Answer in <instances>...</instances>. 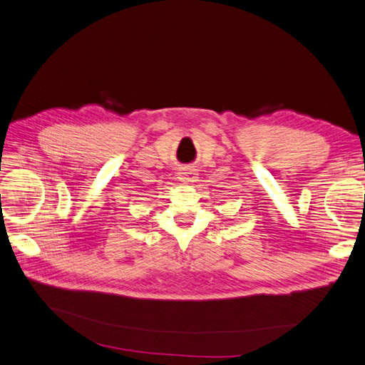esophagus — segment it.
I'll list each match as a JSON object with an SVG mask.
<instances>
[{"label":"esophagus","instance_id":"obj_1","mask_svg":"<svg viewBox=\"0 0 365 365\" xmlns=\"http://www.w3.org/2000/svg\"><path fill=\"white\" fill-rule=\"evenodd\" d=\"M178 178L182 182H193L196 180V172L192 170V169H184L178 173Z\"/></svg>","mask_w":365,"mask_h":365}]
</instances>
